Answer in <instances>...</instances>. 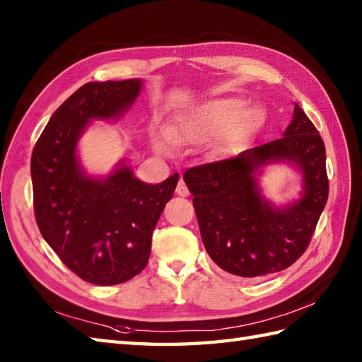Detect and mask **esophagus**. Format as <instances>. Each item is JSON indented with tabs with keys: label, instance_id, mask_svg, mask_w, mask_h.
I'll use <instances>...</instances> for the list:
<instances>
[{
	"label": "esophagus",
	"instance_id": "1",
	"mask_svg": "<svg viewBox=\"0 0 362 362\" xmlns=\"http://www.w3.org/2000/svg\"><path fill=\"white\" fill-rule=\"evenodd\" d=\"M175 193L182 196V197H188L189 196V191H188V187L185 185V182H183V179L179 180V183H177V188H175Z\"/></svg>",
	"mask_w": 362,
	"mask_h": 362
}]
</instances>
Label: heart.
Segmentation results:
<instances>
[{"label": "heart", "mask_w": 362, "mask_h": 362, "mask_svg": "<svg viewBox=\"0 0 362 362\" xmlns=\"http://www.w3.org/2000/svg\"><path fill=\"white\" fill-rule=\"evenodd\" d=\"M261 124V113L249 109L241 98H213L177 115L166 130L152 134V144L158 152L169 156L175 144H205L228 132L224 140L213 146L214 153L227 152V146L249 136Z\"/></svg>", "instance_id": "heart-1"}]
</instances>
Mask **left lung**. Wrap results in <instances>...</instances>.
Listing matches in <instances>:
<instances>
[{
	"label": "left lung",
	"mask_w": 362,
	"mask_h": 362,
	"mask_svg": "<svg viewBox=\"0 0 362 362\" xmlns=\"http://www.w3.org/2000/svg\"><path fill=\"white\" fill-rule=\"evenodd\" d=\"M325 158L317 129L294 104L291 124L279 140L188 169L183 180L194 196L202 241L214 263L244 279H263L296 263L328 199ZM276 163H288L303 175L299 197L284 206L269 202L257 179Z\"/></svg>",
	"instance_id": "obj_1"
}]
</instances>
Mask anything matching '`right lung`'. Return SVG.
I'll list each match as a JSON object with an SVG mask.
<instances>
[{
  "label": "right lung",
  "mask_w": 362,
  "mask_h": 362,
  "mask_svg": "<svg viewBox=\"0 0 362 362\" xmlns=\"http://www.w3.org/2000/svg\"><path fill=\"white\" fill-rule=\"evenodd\" d=\"M141 79L88 82L52 113L33 151L37 226L62 263L99 286L140 274L152 232L179 174L157 185L136 179L127 158L107 175L88 174L78 146L93 121L119 119L140 96Z\"/></svg>",
  "instance_id": "obj_1"
}]
</instances>
